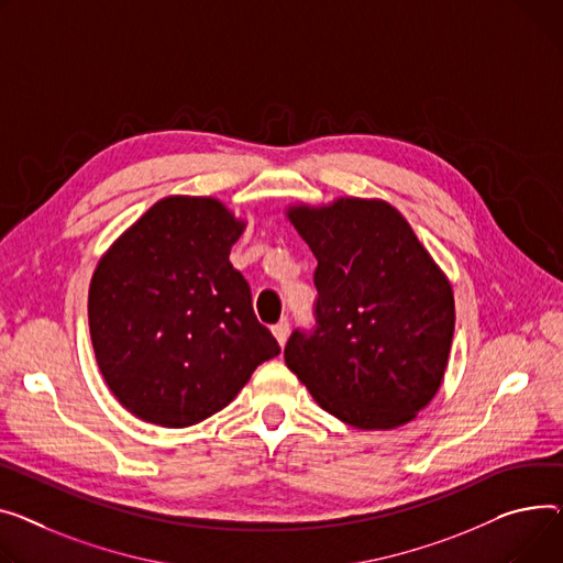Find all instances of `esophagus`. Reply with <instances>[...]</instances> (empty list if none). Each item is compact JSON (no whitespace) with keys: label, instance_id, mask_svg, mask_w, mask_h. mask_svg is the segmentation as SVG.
Segmentation results:
<instances>
[{"label":"esophagus","instance_id":"34e87169","mask_svg":"<svg viewBox=\"0 0 563 563\" xmlns=\"http://www.w3.org/2000/svg\"><path fill=\"white\" fill-rule=\"evenodd\" d=\"M272 332H274V336L278 340V344H280V346H285L287 336H289V321H287V319L278 321V323L272 328Z\"/></svg>","mask_w":563,"mask_h":563}]
</instances>
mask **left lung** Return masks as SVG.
Returning <instances> with one entry per match:
<instances>
[{
	"label": "left lung",
	"mask_w": 563,
	"mask_h": 563,
	"mask_svg": "<svg viewBox=\"0 0 563 563\" xmlns=\"http://www.w3.org/2000/svg\"><path fill=\"white\" fill-rule=\"evenodd\" d=\"M317 257V330H294L285 364L328 415L357 430L415 419L443 383L455 332L451 280L383 199L287 208Z\"/></svg>",
	"instance_id": "obj_1"
}]
</instances>
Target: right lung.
<instances>
[{
	"label": "right lung",
	"mask_w": 563,
	"mask_h": 563,
	"mask_svg": "<svg viewBox=\"0 0 563 563\" xmlns=\"http://www.w3.org/2000/svg\"><path fill=\"white\" fill-rule=\"evenodd\" d=\"M246 221L214 197H165L97 262L88 321L101 376L133 417L195 426L280 353L231 265Z\"/></svg>",
	"instance_id": "add662e5"
}]
</instances>
